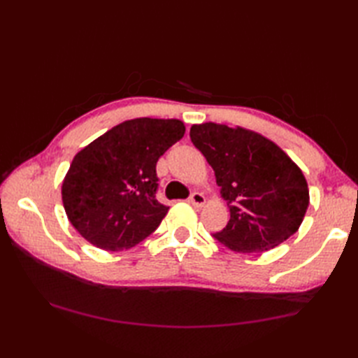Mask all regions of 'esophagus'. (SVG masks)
<instances>
[{
  "label": "esophagus",
  "instance_id": "esophagus-1",
  "mask_svg": "<svg viewBox=\"0 0 358 358\" xmlns=\"http://www.w3.org/2000/svg\"><path fill=\"white\" fill-rule=\"evenodd\" d=\"M189 203L195 208H201L204 203H206V196H204L201 192H192L191 196H189Z\"/></svg>",
  "mask_w": 358,
  "mask_h": 358
}]
</instances>
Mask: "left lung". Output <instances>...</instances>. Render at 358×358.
I'll use <instances>...</instances> for the list:
<instances>
[{"instance_id": "left-lung-1", "label": "left lung", "mask_w": 358, "mask_h": 358, "mask_svg": "<svg viewBox=\"0 0 358 358\" xmlns=\"http://www.w3.org/2000/svg\"><path fill=\"white\" fill-rule=\"evenodd\" d=\"M191 140L215 172L231 218L214 237L235 252H264L299 231L309 206L305 175L275 143L245 127L203 123Z\"/></svg>"}]
</instances>
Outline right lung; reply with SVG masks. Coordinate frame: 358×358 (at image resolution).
<instances>
[{
  "label": "right lung",
  "instance_id": "add662e5",
  "mask_svg": "<svg viewBox=\"0 0 358 358\" xmlns=\"http://www.w3.org/2000/svg\"><path fill=\"white\" fill-rule=\"evenodd\" d=\"M185 131L183 121L173 118L127 120L73 157L62 196L81 237L117 252L157 229L169 210L155 199L157 162Z\"/></svg>",
  "mask_w": 358,
  "mask_h": 358
}]
</instances>
